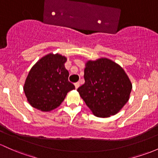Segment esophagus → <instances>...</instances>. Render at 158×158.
<instances>
[{"mask_svg": "<svg viewBox=\"0 0 158 158\" xmlns=\"http://www.w3.org/2000/svg\"><path fill=\"white\" fill-rule=\"evenodd\" d=\"M74 86H75L76 89H77V88H78L79 86H80V83H78V82L75 83V84H74Z\"/></svg>", "mask_w": 158, "mask_h": 158, "instance_id": "1", "label": "esophagus"}]
</instances>
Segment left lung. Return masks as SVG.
<instances>
[{
	"instance_id": "1",
	"label": "left lung",
	"mask_w": 158,
	"mask_h": 158,
	"mask_svg": "<svg viewBox=\"0 0 158 158\" xmlns=\"http://www.w3.org/2000/svg\"><path fill=\"white\" fill-rule=\"evenodd\" d=\"M84 77L85 83L77 92L95 116L116 114L128 102L132 84L124 70L113 61H88Z\"/></svg>"
}]
</instances>
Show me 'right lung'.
I'll use <instances>...</instances> for the list:
<instances>
[{
	"instance_id": "right-lung-1",
	"label": "right lung",
	"mask_w": 158,
	"mask_h": 158,
	"mask_svg": "<svg viewBox=\"0 0 158 158\" xmlns=\"http://www.w3.org/2000/svg\"><path fill=\"white\" fill-rule=\"evenodd\" d=\"M66 60L60 54L50 53L31 68L23 89L32 107L52 111L60 106L69 91L75 89L69 81V73L64 65Z\"/></svg>"
}]
</instances>
